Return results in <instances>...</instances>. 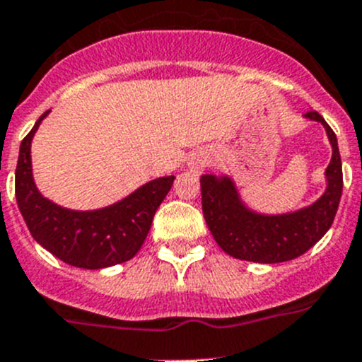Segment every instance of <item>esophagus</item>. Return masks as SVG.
Wrapping results in <instances>:
<instances>
[{
	"mask_svg": "<svg viewBox=\"0 0 362 362\" xmlns=\"http://www.w3.org/2000/svg\"><path fill=\"white\" fill-rule=\"evenodd\" d=\"M204 166H206V158H204L203 154H196L194 158L189 160V168H191V171H194V173H202Z\"/></svg>",
	"mask_w": 362,
	"mask_h": 362,
	"instance_id": "esophagus-1",
	"label": "esophagus"
}]
</instances>
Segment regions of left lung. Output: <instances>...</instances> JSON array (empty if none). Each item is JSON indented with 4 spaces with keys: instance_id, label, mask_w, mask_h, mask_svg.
<instances>
[{
    "instance_id": "1",
    "label": "left lung",
    "mask_w": 362,
    "mask_h": 362,
    "mask_svg": "<svg viewBox=\"0 0 362 362\" xmlns=\"http://www.w3.org/2000/svg\"><path fill=\"white\" fill-rule=\"evenodd\" d=\"M305 117L322 122L333 145V158L326 170L327 189L312 206L286 215H257L240 203L229 178L202 177V204L208 229L226 254L252 262H286L312 249L331 228L343 191L341 158L337 134L319 112Z\"/></svg>"
}]
</instances>
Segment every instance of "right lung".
Masks as SVG:
<instances>
[{
	"instance_id": "obj_1",
	"label": "right lung",
	"mask_w": 362,
	"mask_h": 362,
	"mask_svg": "<svg viewBox=\"0 0 362 362\" xmlns=\"http://www.w3.org/2000/svg\"><path fill=\"white\" fill-rule=\"evenodd\" d=\"M47 110L21 144L16 198L33 238L69 266L100 269L129 261L141 249L156 210L173 185L163 177L141 185L122 202L94 211H73L43 198L31 175V140Z\"/></svg>"
}]
</instances>
